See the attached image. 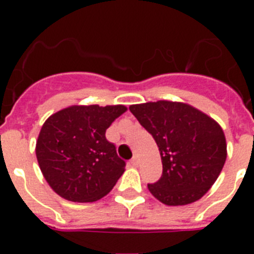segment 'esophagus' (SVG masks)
<instances>
[{
  "label": "esophagus",
  "mask_w": 254,
  "mask_h": 254,
  "mask_svg": "<svg viewBox=\"0 0 254 254\" xmlns=\"http://www.w3.org/2000/svg\"><path fill=\"white\" fill-rule=\"evenodd\" d=\"M129 163H131L132 167H137V165H138V158H137V156L134 155L133 158H132L131 160H129Z\"/></svg>",
  "instance_id": "34e87169"
}]
</instances>
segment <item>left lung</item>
Returning a JSON list of instances; mask_svg holds the SVG:
<instances>
[{"instance_id":"obj_1","label":"left lung","mask_w":254,"mask_h":254,"mask_svg":"<svg viewBox=\"0 0 254 254\" xmlns=\"http://www.w3.org/2000/svg\"><path fill=\"white\" fill-rule=\"evenodd\" d=\"M158 145L163 174L147 185L168 206L192 203L214 185L226 160L224 132L212 118L185 103L160 100L129 107Z\"/></svg>"}]
</instances>
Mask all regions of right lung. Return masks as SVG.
<instances>
[{"mask_svg":"<svg viewBox=\"0 0 254 254\" xmlns=\"http://www.w3.org/2000/svg\"><path fill=\"white\" fill-rule=\"evenodd\" d=\"M123 105H73L44 122L37 159L52 190L72 202H93L109 193L125 172L126 161L105 131Z\"/></svg>","mask_w":254,"mask_h":254,"instance_id":"add662e5","label":"right lung"}]
</instances>
